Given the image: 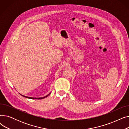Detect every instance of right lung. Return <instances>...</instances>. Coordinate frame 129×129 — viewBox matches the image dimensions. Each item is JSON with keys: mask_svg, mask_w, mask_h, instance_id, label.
I'll use <instances>...</instances> for the list:
<instances>
[{"mask_svg": "<svg viewBox=\"0 0 129 129\" xmlns=\"http://www.w3.org/2000/svg\"><path fill=\"white\" fill-rule=\"evenodd\" d=\"M51 92L49 93V94H47V95H46V96H44V97H40V98H33V97H27V96H23V95H22V94H21V95L22 96H23V97H26V98H29V99H43V98H45V97H47V96H48L49 94H50V93H51Z\"/></svg>", "mask_w": 129, "mask_h": 129, "instance_id": "right-lung-1", "label": "right lung"}]
</instances>
